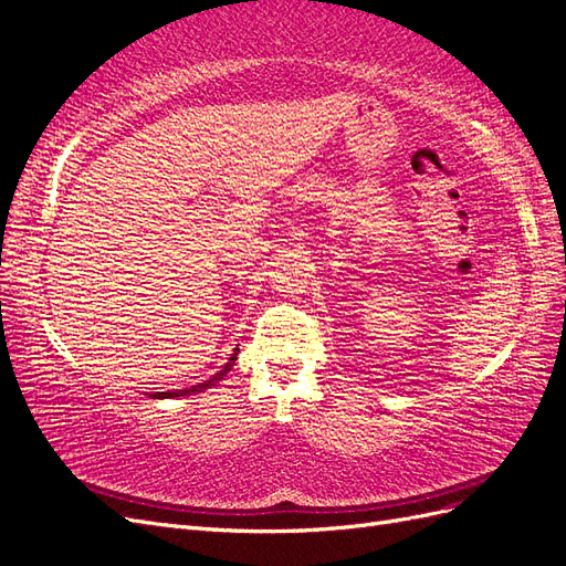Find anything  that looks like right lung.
I'll use <instances>...</instances> for the list:
<instances>
[{"mask_svg": "<svg viewBox=\"0 0 566 566\" xmlns=\"http://www.w3.org/2000/svg\"><path fill=\"white\" fill-rule=\"evenodd\" d=\"M235 358H238V349L231 354V358H229V364L221 368L219 373H214L210 380H205V382H198L196 387H188V389H177V391H156V394H150L153 399H172V397H184V394H191V391H202V389H208V387H212V385H217L221 378H224V375L231 370V366L235 364Z\"/></svg>", "mask_w": 566, "mask_h": 566, "instance_id": "right-lung-1", "label": "right lung"}]
</instances>
